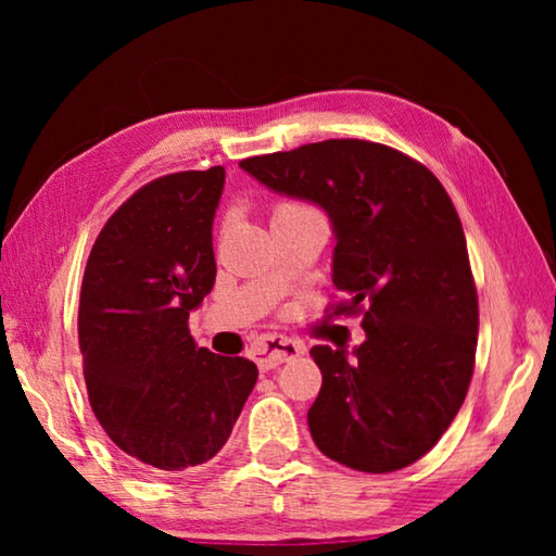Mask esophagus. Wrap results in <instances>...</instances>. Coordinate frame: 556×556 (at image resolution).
Masks as SVG:
<instances>
[{
    "label": "esophagus",
    "mask_w": 556,
    "mask_h": 556,
    "mask_svg": "<svg viewBox=\"0 0 556 556\" xmlns=\"http://www.w3.org/2000/svg\"><path fill=\"white\" fill-rule=\"evenodd\" d=\"M301 353H304V345L299 341H291L287 336H267L252 345V355H255L260 370L277 368L281 363L294 361Z\"/></svg>",
    "instance_id": "34e87169"
}]
</instances>
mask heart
I'll return each mask as SVG.
<instances>
[{
    "label": "heart",
    "mask_w": 556,
    "mask_h": 556,
    "mask_svg": "<svg viewBox=\"0 0 556 556\" xmlns=\"http://www.w3.org/2000/svg\"><path fill=\"white\" fill-rule=\"evenodd\" d=\"M308 213H316L312 205L306 203H299V201H285L279 203L275 213H271V220H279V218H294V215H308Z\"/></svg>",
    "instance_id": "b5f03b06"
}]
</instances>
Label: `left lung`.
Returning <instances> with one entry per match:
<instances>
[{"label":"left lung","instance_id":"obj_1","mask_svg":"<svg viewBox=\"0 0 556 556\" xmlns=\"http://www.w3.org/2000/svg\"><path fill=\"white\" fill-rule=\"evenodd\" d=\"M242 172L314 203L333 228L336 316L363 312L365 341L314 345L321 392L308 429L321 454L365 473L414 464L466 400L478 343V296L464 228L439 178L363 139H326L252 156Z\"/></svg>","mask_w":556,"mask_h":556}]
</instances>
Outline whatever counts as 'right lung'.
<instances>
[{"instance_id":"add662e5","label":"right lung","mask_w":556,"mask_h":556,"mask_svg":"<svg viewBox=\"0 0 556 556\" xmlns=\"http://www.w3.org/2000/svg\"><path fill=\"white\" fill-rule=\"evenodd\" d=\"M225 168L162 176L100 230L80 289L90 407L135 464L168 476L211 460L257 382L248 357L195 348L188 314L215 285Z\"/></svg>"}]
</instances>
